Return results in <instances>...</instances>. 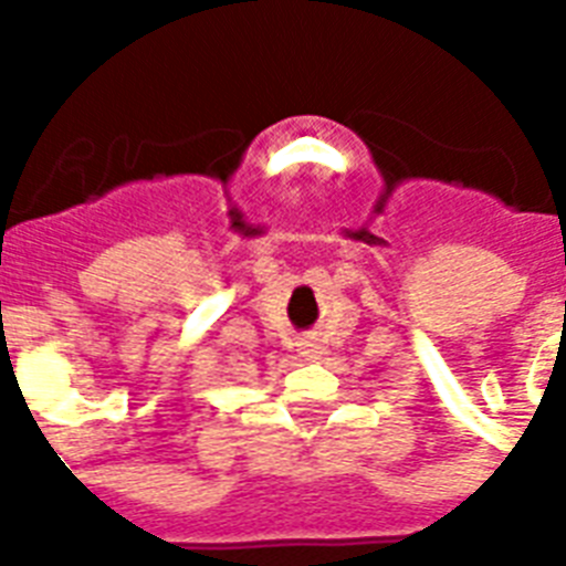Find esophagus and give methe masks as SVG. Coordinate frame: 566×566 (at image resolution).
<instances>
[{
  "mask_svg": "<svg viewBox=\"0 0 566 566\" xmlns=\"http://www.w3.org/2000/svg\"><path fill=\"white\" fill-rule=\"evenodd\" d=\"M302 355H308V358H314V349H302Z\"/></svg>",
  "mask_w": 566,
  "mask_h": 566,
  "instance_id": "obj_1",
  "label": "esophagus"
}]
</instances>
